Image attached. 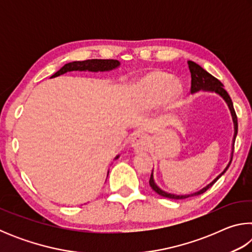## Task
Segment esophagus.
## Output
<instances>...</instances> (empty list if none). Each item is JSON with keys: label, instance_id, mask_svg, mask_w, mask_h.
<instances>
[{"label": "esophagus", "instance_id": "obj_1", "mask_svg": "<svg viewBox=\"0 0 252 252\" xmlns=\"http://www.w3.org/2000/svg\"><path fill=\"white\" fill-rule=\"evenodd\" d=\"M150 138L146 134H135L131 140V146L136 152L147 151L150 147Z\"/></svg>", "mask_w": 252, "mask_h": 252}]
</instances>
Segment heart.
<instances>
[{"label": "heart", "mask_w": 252, "mask_h": 252, "mask_svg": "<svg viewBox=\"0 0 252 252\" xmlns=\"http://www.w3.org/2000/svg\"><path fill=\"white\" fill-rule=\"evenodd\" d=\"M139 91L148 103L157 104L163 99L170 106L178 104L181 94V87L171 82V76L160 71H153L144 75L138 83Z\"/></svg>", "instance_id": "1"}]
</instances>
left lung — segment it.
Wrapping results in <instances>:
<instances>
[{
  "instance_id": "obj_1",
  "label": "left lung",
  "mask_w": 252,
  "mask_h": 252,
  "mask_svg": "<svg viewBox=\"0 0 252 252\" xmlns=\"http://www.w3.org/2000/svg\"><path fill=\"white\" fill-rule=\"evenodd\" d=\"M188 65H189V70H190V73H191V90H190L191 93L198 92L200 90L216 92V93H218L219 95L222 96L224 101L227 102L229 109H230V111H231V116H232V120H233V125H234V135H233V144H232V147H233L234 141H236V136H237V133H238V119H237L236 111H234V109H233V103L231 101V97H230V95L228 94V92L223 89V84L221 83L218 79H216L215 76L211 75L210 73H208L206 70L202 69V67L200 66L199 64H197V63H194L192 61H188ZM232 157H233V148H232V152H231V159H230V162L228 163L227 167H225V169L219 174L218 177L215 179V180L209 183L207 187H204L203 189L199 190L198 192H194V193H191V194H186V195H177V194L165 192V191L161 190L160 188L156 185L155 180H153V174L152 173H151L150 180H149V183H150V187L156 191L158 194H160L164 198L186 199V198H189V197H194V195H199V194H201L203 192H206L209 188H211L213 185H215L217 180H218V179L228 170L229 165L232 161Z\"/></svg>"
}]
</instances>
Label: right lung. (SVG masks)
I'll return each mask as SVG.
<instances>
[{"label": "right lung", "mask_w": 252, "mask_h": 252, "mask_svg": "<svg viewBox=\"0 0 252 252\" xmlns=\"http://www.w3.org/2000/svg\"><path fill=\"white\" fill-rule=\"evenodd\" d=\"M120 65V62L118 60H101V59H92L85 60V61H74L66 63L64 66H62L57 73H54L51 78H55L61 74H64L70 71H91V72H103L116 69ZM119 156L116 158L118 159Z\"/></svg>", "instance_id": "1"}]
</instances>
